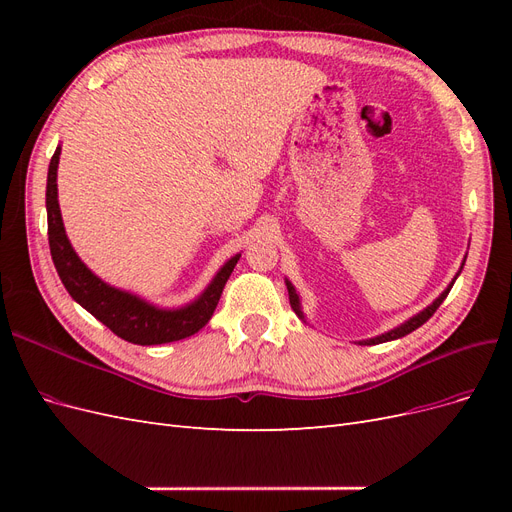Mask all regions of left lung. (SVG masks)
I'll use <instances>...</instances> for the list:
<instances>
[{"label": "left lung", "instance_id": "8db88e82", "mask_svg": "<svg viewBox=\"0 0 512 512\" xmlns=\"http://www.w3.org/2000/svg\"><path fill=\"white\" fill-rule=\"evenodd\" d=\"M461 269H463V265H461ZM461 273V271H459ZM457 273V275H459ZM457 280V277H455ZM455 280L448 284V288L440 294V297L433 301L431 305H427L423 312H418L416 316H412L410 320H406L404 324H399V327H395V329H391V331H386V333H382V335H378V337H371V339H363V342H359L361 346H374V344H384V342H391V339H399V337H404V335H408V333H412V331H416L418 327H421V324H425L433 314H436V309L442 305V301L446 299V294L451 292V288H453V284H455ZM286 288H288V299H290V307L294 309V314H297L301 320H305V316H303V312H301V301H299V294H297V290H294V286L286 280Z\"/></svg>", "mask_w": 512, "mask_h": 512}]
</instances>
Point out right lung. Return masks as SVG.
<instances>
[{
	"label": "right lung",
	"instance_id": "add662e5",
	"mask_svg": "<svg viewBox=\"0 0 512 512\" xmlns=\"http://www.w3.org/2000/svg\"><path fill=\"white\" fill-rule=\"evenodd\" d=\"M59 153L61 147L55 149L49 164V177H46V220H49V245L53 265L59 273L61 284L70 292V297L81 307H85L91 316L106 324L117 337L126 339L130 344L156 346L179 342V339L198 333L211 320L222 297V290L241 254L232 256L226 262L196 301L179 309L156 307L145 299L136 297V294L102 282L72 250L64 220H61L57 200Z\"/></svg>",
	"mask_w": 512,
	"mask_h": 512
}]
</instances>
